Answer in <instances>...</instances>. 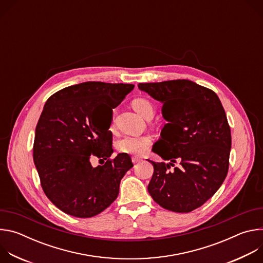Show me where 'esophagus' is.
<instances>
[{
	"instance_id": "obj_1",
	"label": "esophagus",
	"mask_w": 263,
	"mask_h": 263,
	"mask_svg": "<svg viewBox=\"0 0 263 263\" xmlns=\"http://www.w3.org/2000/svg\"><path fill=\"white\" fill-rule=\"evenodd\" d=\"M141 161V158H139V157H136V156H134V157H132V162L135 164V163H138V162H140Z\"/></svg>"
}]
</instances>
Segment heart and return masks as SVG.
I'll use <instances>...</instances> for the list:
<instances>
[{"mask_svg": "<svg viewBox=\"0 0 263 263\" xmlns=\"http://www.w3.org/2000/svg\"><path fill=\"white\" fill-rule=\"evenodd\" d=\"M133 108L146 120L152 119L155 114L154 105L146 99L138 98L132 103ZM151 145V138L145 135H127L116 142V148L120 153L128 155H143Z\"/></svg>", "mask_w": 263, "mask_h": 263, "instance_id": "b5f03b06", "label": "heart"}]
</instances>
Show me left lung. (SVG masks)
Returning a JSON list of instances; mask_svg holds the SVG:
<instances>
[{
  "label": "left lung",
  "mask_w": 263,
  "mask_h": 263,
  "mask_svg": "<svg viewBox=\"0 0 263 263\" xmlns=\"http://www.w3.org/2000/svg\"><path fill=\"white\" fill-rule=\"evenodd\" d=\"M138 88L163 104L167 121L153 152L171 162L151 161L148 194L164 209L191 212L216 193L228 174L231 130L226 112L214 91L190 80L139 83ZM177 160L180 166L171 170Z\"/></svg>",
  "instance_id": "8db88e82"
}]
</instances>
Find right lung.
Listing matches in <instances>:
<instances>
[{
  "instance_id": "right-lung-1",
  "label": "right lung",
  "mask_w": 263,
  "mask_h": 263,
  "mask_svg": "<svg viewBox=\"0 0 263 263\" xmlns=\"http://www.w3.org/2000/svg\"><path fill=\"white\" fill-rule=\"evenodd\" d=\"M134 88L133 84L84 82L65 87L49 98L35 129L33 160L49 200L76 217H91L118 198L120 183L133 166L121 153L111 159L112 109ZM110 114L100 126L97 110ZM96 156L103 166L92 168Z\"/></svg>"
}]
</instances>
